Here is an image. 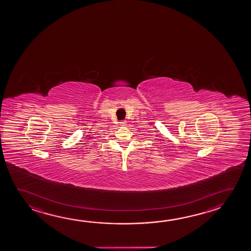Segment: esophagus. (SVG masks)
I'll list each match as a JSON object with an SVG mask.
<instances>
[{
    "label": "esophagus",
    "instance_id": "obj_1",
    "mask_svg": "<svg viewBox=\"0 0 251 251\" xmlns=\"http://www.w3.org/2000/svg\"><path fill=\"white\" fill-rule=\"evenodd\" d=\"M126 124H127V122H125V121H122V122H120V125H121V126H125Z\"/></svg>",
    "mask_w": 251,
    "mask_h": 251
}]
</instances>
